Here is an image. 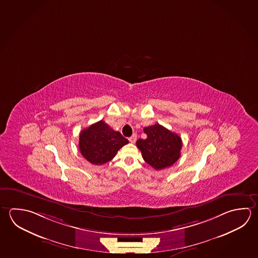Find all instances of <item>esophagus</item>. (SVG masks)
<instances>
[{"instance_id": "34e87169", "label": "esophagus", "mask_w": 258, "mask_h": 258, "mask_svg": "<svg viewBox=\"0 0 258 258\" xmlns=\"http://www.w3.org/2000/svg\"><path fill=\"white\" fill-rule=\"evenodd\" d=\"M136 138H137V136H136V134H135V135H133V136L129 138V141L134 144V143H136Z\"/></svg>"}]
</instances>
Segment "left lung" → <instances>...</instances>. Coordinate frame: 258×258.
I'll use <instances>...</instances> for the list:
<instances>
[{"instance_id":"1","label":"left lung","mask_w":258,"mask_h":258,"mask_svg":"<svg viewBox=\"0 0 258 258\" xmlns=\"http://www.w3.org/2000/svg\"><path fill=\"white\" fill-rule=\"evenodd\" d=\"M146 139H139L136 146L142 152L143 158L155 170L166 168L173 165L181 155L182 139L169 131L158 122L145 127Z\"/></svg>"}]
</instances>
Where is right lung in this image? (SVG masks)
Here are the masks:
<instances>
[{
    "label": "right lung",
    "instance_id": "add662e5",
    "mask_svg": "<svg viewBox=\"0 0 258 258\" xmlns=\"http://www.w3.org/2000/svg\"><path fill=\"white\" fill-rule=\"evenodd\" d=\"M129 143L120 132L112 130L103 120L80 133L79 149L91 164H105L116 155L117 151Z\"/></svg>",
    "mask_w": 258,
    "mask_h": 258
}]
</instances>
